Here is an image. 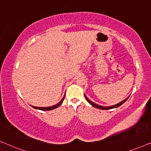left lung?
Segmentation results:
<instances>
[{"label":"left lung","mask_w":151,"mask_h":151,"mask_svg":"<svg viewBox=\"0 0 151 151\" xmlns=\"http://www.w3.org/2000/svg\"><path fill=\"white\" fill-rule=\"evenodd\" d=\"M85 98H86V99L87 100V101H88V102H89V103H90V104H91V105H92V106H94V108H98V109H101V110H109V109H112V108H117V107H119V106H120L121 105H122V104H123L124 103V102H125V101H126V100H127V99H128V98H127V99H124V101H121V102H120V103H119V104H116V105H114V106H108V107H106V106H101L97 105V104L93 103V102L90 101V99H88V97H87V96H86V95H85Z\"/></svg>","instance_id":"obj_1"}]
</instances>
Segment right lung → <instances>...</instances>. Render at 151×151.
Returning <instances> with one entry per match:
<instances>
[{"instance_id":"obj_1","label":"right lung","mask_w":151,"mask_h":151,"mask_svg":"<svg viewBox=\"0 0 151 151\" xmlns=\"http://www.w3.org/2000/svg\"><path fill=\"white\" fill-rule=\"evenodd\" d=\"M64 98H65V96H63V98L62 99L61 101H60L59 104H56V105H55V106H50V107H35V106H32V107H33L34 108H35V109H39V110H51L55 109V108L59 107V106L62 104V102H63Z\"/></svg>"}]
</instances>
